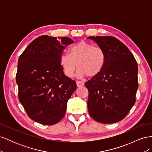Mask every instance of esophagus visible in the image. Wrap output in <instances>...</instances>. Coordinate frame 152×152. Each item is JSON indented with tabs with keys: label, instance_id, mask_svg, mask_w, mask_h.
Segmentation results:
<instances>
[{
	"label": "esophagus",
	"instance_id": "obj_1",
	"mask_svg": "<svg viewBox=\"0 0 152 152\" xmlns=\"http://www.w3.org/2000/svg\"><path fill=\"white\" fill-rule=\"evenodd\" d=\"M76 83H77V87H82V86H83L84 85V82H82V81H77Z\"/></svg>",
	"mask_w": 152,
	"mask_h": 152
}]
</instances>
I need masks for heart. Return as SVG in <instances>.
<instances>
[{
	"label": "heart",
	"mask_w": 152,
	"mask_h": 152,
	"mask_svg": "<svg viewBox=\"0 0 152 152\" xmlns=\"http://www.w3.org/2000/svg\"><path fill=\"white\" fill-rule=\"evenodd\" d=\"M69 54H63L59 58L65 74L72 77L77 65L79 77H94L102 71L106 63L104 50L86 41H80L69 49Z\"/></svg>",
	"instance_id": "heart-1"
}]
</instances>
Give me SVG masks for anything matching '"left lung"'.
Here are the masks:
<instances>
[{
  "label": "left lung",
  "instance_id": "1",
  "mask_svg": "<svg viewBox=\"0 0 152 152\" xmlns=\"http://www.w3.org/2000/svg\"><path fill=\"white\" fill-rule=\"evenodd\" d=\"M105 52L102 71L87 82L90 116L103 124L122 121L134 104L138 88L137 62L126 45L112 36L89 37Z\"/></svg>",
  "mask_w": 152,
  "mask_h": 152
}]
</instances>
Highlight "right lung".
<instances>
[{
	"label": "right lung",
	"mask_w": 152,
	"mask_h": 152,
	"mask_svg": "<svg viewBox=\"0 0 152 152\" xmlns=\"http://www.w3.org/2000/svg\"><path fill=\"white\" fill-rule=\"evenodd\" d=\"M73 42L66 37L42 35L20 56L16 76L18 98L31 120L53 125L65 116L77 85L65 75L59 58L66 45Z\"/></svg>",
	"instance_id": "right-lung-1"
}]
</instances>
